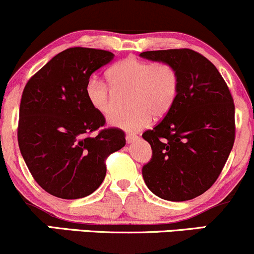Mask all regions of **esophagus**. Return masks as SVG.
I'll return each instance as SVG.
<instances>
[{
	"label": "esophagus",
	"instance_id": "1",
	"mask_svg": "<svg viewBox=\"0 0 254 254\" xmlns=\"http://www.w3.org/2000/svg\"><path fill=\"white\" fill-rule=\"evenodd\" d=\"M137 139H138V136L133 135V133H129V135H127V143H133V142H136Z\"/></svg>",
	"mask_w": 254,
	"mask_h": 254
}]
</instances>
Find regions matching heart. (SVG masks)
I'll use <instances>...</instances> for the list:
<instances>
[{"label": "heart", "instance_id": "b5f03b06", "mask_svg": "<svg viewBox=\"0 0 254 254\" xmlns=\"http://www.w3.org/2000/svg\"><path fill=\"white\" fill-rule=\"evenodd\" d=\"M109 83L93 76L86 83V97L98 113L109 116L117 106V94L131 92L129 113H117L109 119L112 127L137 132L155 118H162L172 110L180 92V75L173 64L150 62L130 56L109 71Z\"/></svg>", "mask_w": 254, "mask_h": 254}]
</instances>
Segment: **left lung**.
I'll return each mask as SVG.
<instances>
[{"mask_svg":"<svg viewBox=\"0 0 254 254\" xmlns=\"http://www.w3.org/2000/svg\"><path fill=\"white\" fill-rule=\"evenodd\" d=\"M141 56L173 64L180 75L174 106L142 135L153 149L143 179L162 199H192L214 185L226 165L235 139L234 100L216 66L199 52L170 49Z\"/></svg>","mask_w":254,"mask_h":254,"instance_id":"1","label":"left lung"}]
</instances>
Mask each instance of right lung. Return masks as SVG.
Segmentation results:
<instances>
[{"label":"right lung","mask_w":254,"mask_h":254,"mask_svg":"<svg viewBox=\"0 0 254 254\" xmlns=\"http://www.w3.org/2000/svg\"><path fill=\"white\" fill-rule=\"evenodd\" d=\"M113 56L98 49H66L26 83L17 142L32 177L52 196L77 199L93 193L106 176L107 157L125 145L124 131L105 127L106 119L84 92L90 75Z\"/></svg>","instance_id":"1"}]
</instances>
